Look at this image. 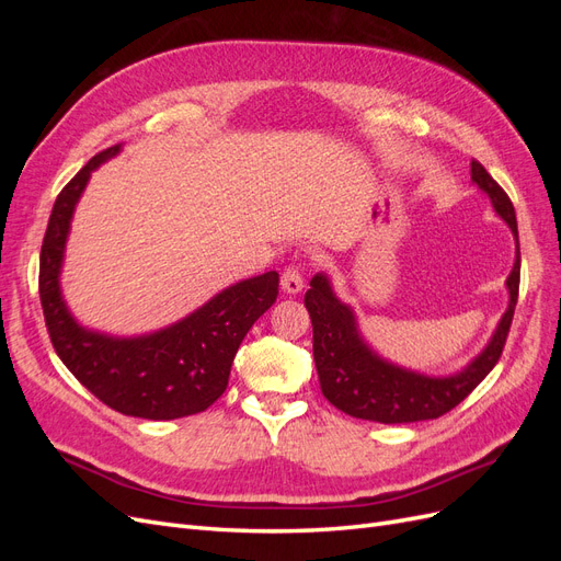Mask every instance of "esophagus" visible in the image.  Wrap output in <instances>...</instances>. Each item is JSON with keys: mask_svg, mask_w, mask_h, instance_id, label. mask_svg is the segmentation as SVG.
I'll return each mask as SVG.
<instances>
[{"mask_svg": "<svg viewBox=\"0 0 561 561\" xmlns=\"http://www.w3.org/2000/svg\"><path fill=\"white\" fill-rule=\"evenodd\" d=\"M280 287H283V293H287V295L301 293V287H304L301 268L299 266H287L280 274Z\"/></svg>", "mask_w": 561, "mask_h": 561, "instance_id": "esophagus-1", "label": "esophagus"}]
</instances>
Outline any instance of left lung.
Segmentation results:
<instances>
[{
  "label": "left lung",
  "instance_id": "8db88e82",
  "mask_svg": "<svg viewBox=\"0 0 561 561\" xmlns=\"http://www.w3.org/2000/svg\"><path fill=\"white\" fill-rule=\"evenodd\" d=\"M470 180L482 190L496 215L515 236V264L505 280L507 309L480 355L447 377H431L390 363L371 348L360 332L353 309L334 295L328 274L311 278V290L304 297L313 325V360L320 390L336 410L348 416L377 423H414L447 414L466 400L499 363L519 293V239L517 217L507 194L484 165L470 163Z\"/></svg>",
  "mask_w": 561,
  "mask_h": 561
}]
</instances>
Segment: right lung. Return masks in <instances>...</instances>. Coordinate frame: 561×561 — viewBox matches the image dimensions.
Returning <instances> with one entry per match:
<instances>
[{"instance_id":"obj_1","label":"right lung","mask_w":561,"mask_h":561,"mask_svg":"<svg viewBox=\"0 0 561 561\" xmlns=\"http://www.w3.org/2000/svg\"><path fill=\"white\" fill-rule=\"evenodd\" d=\"M122 145L95 154L62 186L48 217L39 254V299L58 358L81 386L126 416L168 421L198 414L225 393L243 336L278 297V274L245 278L217 293L163 330L112 336L83 328L60 290L67 236L77 203L100 163Z\"/></svg>"}]
</instances>
